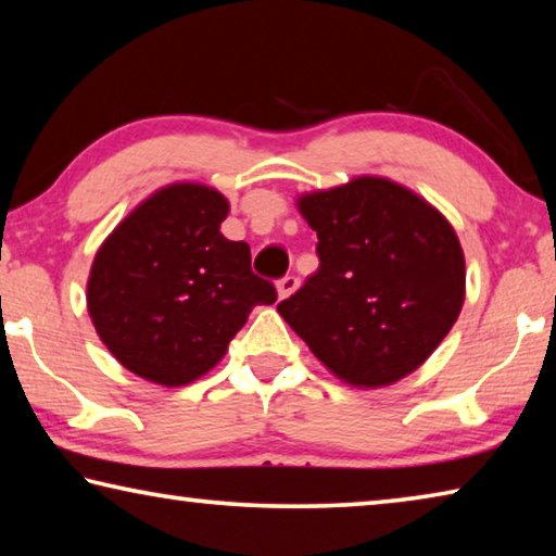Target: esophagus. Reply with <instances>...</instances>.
I'll list each match as a JSON object with an SVG mask.
<instances>
[{
	"label": "esophagus",
	"mask_w": 556,
	"mask_h": 556,
	"mask_svg": "<svg viewBox=\"0 0 556 556\" xmlns=\"http://www.w3.org/2000/svg\"><path fill=\"white\" fill-rule=\"evenodd\" d=\"M299 289V279L296 277H285L277 285V294H279V299H289L291 294H294V291Z\"/></svg>",
	"instance_id": "obj_1"
}]
</instances>
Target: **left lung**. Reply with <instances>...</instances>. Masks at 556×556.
Wrapping results in <instances>:
<instances>
[{
  "label": "left lung",
  "mask_w": 556,
  "mask_h": 556,
  "mask_svg": "<svg viewBox=\"0 0 556 556\" xmlns=\"http://www.w3.org/2000/svg\"><path fill=\"white\" fill-rule=\"evenodd\" d=\"M318 235V271L277 306L324 368L361 390L414 372L444 341L466 299L454 225L425 195L384 176L296 195Z\"/></svg>",
  "instance_id": "8db88e82"
}]
</instances>
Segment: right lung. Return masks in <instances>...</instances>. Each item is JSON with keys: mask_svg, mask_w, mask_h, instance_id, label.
<instances>
[{"mask_svg": "<svg viewBox=\"0 0 556 556\" xmlns=\"http://www.w3.org/2000/svg\"><path fill=\"white\" fill-rule=\"evenodd\" d=\"M230 201L218 188L174 181L137 203L96 252L88 314L119 365L181 388L203 378L257 304H275L252 275L250 244L220 232Z\"/></svg>", "mask_w": 556, "mask_h": 556, "instance_id": "add662e5", "label": "right lung"}]
</instances>
